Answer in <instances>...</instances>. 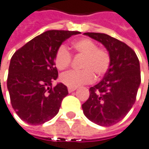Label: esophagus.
I'll return each instance as SVG.
<instances>
[{"label": "esophagus", "instance_id": "esophagus-1", "mask_svg": "<svg viewBox=\"0 0 149 149\" xmlns=\"http://www.w3.org/2000/svg\"><path fill=\"white\" fill-rule=\"evenodd\" d=\"M68 92L69 93H72L73 92V91H75L76 89H77V88H72V87H68Z\"/></svg>", "mask_w": 149, "mask_h": 149}]
</instances>
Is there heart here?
Returning a JSON list of instances; mask_svg holds the SVG:
<instances>
[{
	"instance_id": "heart-1",
	"label": "heart",
	"mask_w": 149,
	"mask_h": 149,
	"mask_svg": "<svg viewBox=\"0 0 149 149\" xmlns=\"http://www.w3.org/2000/svg\"><path fill=\"white\" fill-rule=\"evenodd\" d=\"M74 51L83 56L81 67L79 71H70L61 76V82L72 88H77L80 85L93 82L95 75L102 77L109 70L110 66V56L109 52L102 48H98L97 44L93 40L83 38L72 43ZM72 62V55L67 49L61 45L55 55V63L59 70H66Z\"/></svg>"
}]
</instances>
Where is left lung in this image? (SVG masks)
I'll return each instance as SVG.
<instances>
[{"mask_svg":"<svg viewBox=\"0 0 149 149\" xmlns=\"http://www.w3.org/2000/svg\"><path fill=\"white\" fill-rule=\"evenodd\" d=\"M83 34L100 42L110 56L104 78L89 88V98L82 105L83 114L97 125L109 127L124 118L135 103L141 83L139 61L132 49L108 34Z\"/></svg>","mask_w":149,"mask_h":149,"instance_id":"obj_1","label":"left lung"}]
</instances>
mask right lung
Segmentation results:
<instances>
[{
  "label": "right lung",
  "mask_w": 149,
  "mask_h": 149,
  "mask_svg": "<svg viewBox=\"0 0 149 149\" xmlns=\"http://www.w3.org/2000/svg\"><path fill=\"white\" fill-rule=\"evenodd\" d=\"M78 33V31H46L13 54L7 89L12 106L23 121L41 125L59 112L68 90L61 83L52 87L53 80L58 77L55 55L65 40Z\"/></svg>",
  "instance_id": "add662e5"
}]
</instances>
